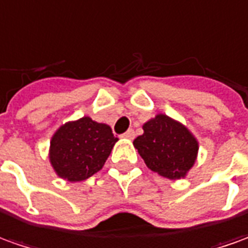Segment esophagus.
I'll return each instance as SVG.
<instances>
[{"label": "esophagus", "mask_w": 248, "mask_h": 248, "mask_svg": "<svg viewBox=\"0 0 248 248\" xmlns=\"http://www.w3.org/2000/svg\"><path fill=\"white\" fill-rule=\"evenodd\" d=\"M134 136H136V134H134V130H133V129H130V130H127L126 133H124V134H122V137L127 138V140H133V138H134Z\"/></svg>", "instance_id": "34e87169"}]
</instances>
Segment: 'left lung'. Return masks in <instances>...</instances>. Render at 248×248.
Returning <instances> with one entry per match:
<instances>
[{
  "label": "left lung",
  "mask_w": 248,
  "mask_h": 248,
  "mask_svg": "<svg viewBox=\"0 0 248 248\" xmlns=\"http://www.w3.org/2000/svg\"><path fill=\"white\" fill-rule=\"evenodd\" d=\"M144 134L133 145L146 167L168 179H181L194 166L198 141L185 124L164 114H157L142 126Z\"/></svg>",
  "instance_id": "1"
}]
</instances>
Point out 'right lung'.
Listing matches in <instances>:
<instances>
[{
    "mask_svg": "<svg viewBox=\"0 0 248 248\" xmlns=\"http://www.w3.org/2000/svg\"><path fill=\"white\" fill-rule=\"evenodd\" d=\"M117 137L108 124L82 117L62 124L50 141V163L55 173L69 182H81L100 171Z\"/></svg>",
    "mask_w": 248,
    "mask_h": 248,
    "instance_id": "right-lung-1",
    "label": "right lung"
}]
</instances>
